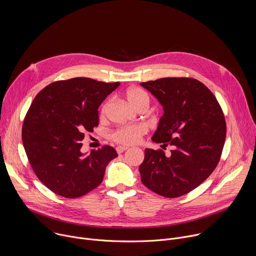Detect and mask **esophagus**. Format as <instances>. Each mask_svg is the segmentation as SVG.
Instances as JSON below:
<instances>
[{
	"label": "esophagus",
	"instance_id": "obj_1",
	"mask_svg": "<svg viewBox=\"0 0 256 256\" xmlns=\"http://www.w3.org/2000/svg\"><path fill=\"white\" fill-rule=\"evenodd\" d=\"M128 147H126V146H120V147H118L116 148V152L118 153V154H122V153H124L126 150H128Z\"/></svg>",
	"mask_w": 256,
	"mask_h": 256
}]
</instances>
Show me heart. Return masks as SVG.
Wrapping results in <instances>:
<instances>
[{
	"label": "heart",
	"mask_w": 256,
	"mask_h": 256,
	"mask_svg": "<svg viewBox=\"0 0 256 256\" xmlns=\"http://www.w3.org/2000/svg\"><path fill=\"white\" fill-rule=\"evenodd\" d=\"M126 97L128 103L136 109L144 105L149 106V103H150V98L148 94L146 93L142 89L138 87H132L128 89L126 92ZM107 107H108V102L104 103L101 108V112H100L101 116H105L107 112ZM147 132H148L147 126L142 124H134V126H126L116 130L112 134V138L124 144H132L138 142L140 140V138Z\"/></svg>",
	"instance_id": "b5f03b06"
}]
</instances>
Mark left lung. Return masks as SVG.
Here are the masks:
<instances>
[{
    "mask_svg": "<svg viewBox=\"0 0 256 256\" xmlns=\"http://www.w3.org/2000/svg\"><path fill=\"white\" fill-rule=\"evenodd\" d=\"M163 106L152 140L170 144L171 154L144 150L140 165L144 186L166 198H178L198 188L220 160L226 122L214 95L190 78H162L140 83Z\"/></svg>",
    "mask_w": 256,
    "mask_h": 256,
    "instance_id": "8db88e82",
    "label": "left lung"
}]
</instances>
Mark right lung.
I'll list each match as a JSON object with an SVG mask.
<instances>
[{
    "instance_id": "add662e5",
    "label": "right lung",
    "mask_w": 256,
    "mask_h": 256,
    "mask_svg": "<svg viewBox=\"0 0 256 256\" xmlns=\"http://www.w3.org/2000/svg\"><path fill=\"white\" fill-rule=\"evenodd\" d=\"M120 85L72 78L50 84L34 98L24 120L22 140L33 171L52 192L76 198L102 182L116 151L104 146L82 153L81 140L98 126V107Z\"/></svg>"
}]
</instances>
